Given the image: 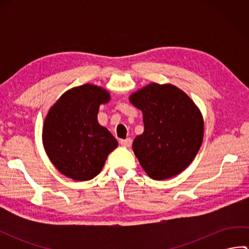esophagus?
<instances>
[{"mask_svg": "<svg viewBox=\"0 0 249 249\" xmlns=\"http://www.w3.org/2000/svg\"><path fill=\"white\" fill-rule=\"evenodd\" d=\"M131 142H133V140H131L130 138H126V139H122L120 141L121 145H123L125 147H129L131 145Z\"/></svg>", "mask_w": 249, "mask_h": 249, "instance_id": "1", "label": "esophagus"}]
</instances>
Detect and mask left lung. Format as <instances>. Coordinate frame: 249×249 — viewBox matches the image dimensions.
Masks as SVG:
<instances>
[{
  "label": "left lung",
  "mask_w": 249,
  "mask_h": 249,
  "mask_svg": "<svg viewBox=\"0 0 249 249\" xmlns=\"http://www.w3.org/2000/svg\"><path fill=\"white\" fill-rule=\"evenodd\" d=\"M143 114L144 131L133 150L153 179H166L185 170L202 144L204 122L188 95L172 84L150 83L129 96Z\"/></svg>",
  "instance_id": "8db88e82"
}]
</instances>
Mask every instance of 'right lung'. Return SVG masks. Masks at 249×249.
Segmentation results:
<instances>
[{
	"mask_svg": "<svg viewBox=\"0 0 249 249\" xmlns=\"http://www.w3.org/2000/svg\"><path fill=\"white\" fill-rule=\"evenodd\" d=\"M110 98L107 89L87 83L68 89L49 109L43 144L51 162L65 177L80 182L92 179L118 146L97 121L99 106Z\"/></svg>",
	"mask_w": 249,
	"mask_h": 249,
	"instance_id": "right-lung-1",
	"label": "right lung"
}]
</instances>
